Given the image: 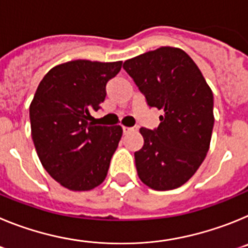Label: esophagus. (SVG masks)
I'll list each match as a JSON object with an SVG mask.
<instances>
[{
	"label": "esophagus",
	"mask_w": 248,
	"mask_h": 248,
	"mask_svg": "<svg viewBox=\"0 0 248 248\" xmlns=\"http://www.w3.org/2000/svg\"><path fill=\"white\" fill-rule=\"evenodd\" d=\"M138 130V126H133V128H128V126H123V133L124 134H129L131 131H137Z\"/></svg>",
	"instance_id": "esophagus-1"
}]
</instances>
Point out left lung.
<instances>
[{
	"label": "left lung",
	"instance_id": "obj_1",
	"mask_svg": "<svg viewBox=\"0 0 248 248\" xmlns=\"http://www.w3.org/2000/svg\"><path fill=\"white\" fill-rule=\"evenodd\" d=\"M151 108L164 111L154 130L141 128L144 145L135 151L139 179L151 189L180 187L198 171L214 128V94L189 54L160 47L124 62Z\"/></svg>",
	"mask_w": 248,
	"mask_h": 248
}]
</instances>
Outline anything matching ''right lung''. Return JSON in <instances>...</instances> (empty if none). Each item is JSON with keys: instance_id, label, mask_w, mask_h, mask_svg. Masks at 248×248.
Returning <instances> with one entry per match:
<instances>
[{"instance_id": "1", "label": "right lung", "mask_w": 248, "mask_h": 248, "mask_svg": "<svg viewBox=\"0 0 248 248\" xmlns=\"http://www.w3.org/2000/svg\"><path fill=\"white\" fill-rule=\"evenodd\" d=\"M122 61L77 59L43 77L30 105L31 134L46 171L65 189L88 191L104 181L118 148L120 125H94L92 109L104 102L105 85Z\"/></svg>"}]
</instances>
